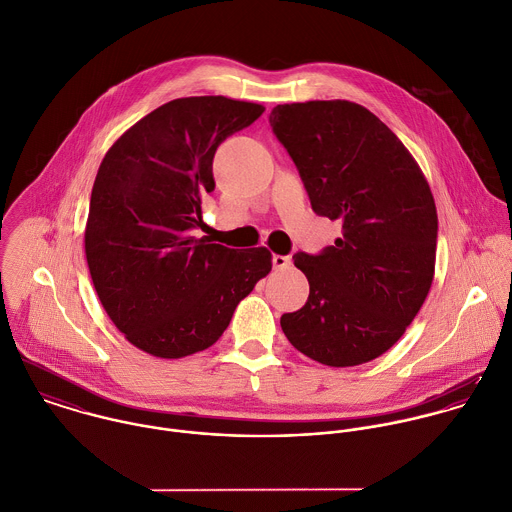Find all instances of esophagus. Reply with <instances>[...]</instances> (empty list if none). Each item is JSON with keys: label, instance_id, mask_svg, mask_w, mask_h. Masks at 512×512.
<instances>
[{"label": "esophagus", "instance_id": "34e87169", "mask_svg": "<svg viewBox=\"0 0 512 512\" xmlns=\"http://www.w3.org/2000/svg\"><path fill=\"white\" fill-rule=\"evenodd\" d=\"M273 267L275 269H289L291 267V257L287 255H273Z\"/></svg>", "mask_w": 512, "mask_h": 512}]
</instances>
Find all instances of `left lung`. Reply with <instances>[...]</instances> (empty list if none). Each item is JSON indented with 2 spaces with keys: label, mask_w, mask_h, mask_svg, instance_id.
Here are the masks:
<instances>
[{
  "label": "left lung",
  "mask_w": 512,
  "mask_h": 512,
  "mask_svg": "<svg viewBox=\"0 0 512 512\" xmlns=\"http://www.w3.org/2000/svg\"><path fill=\"white\" fill-rule=\"evenodd\" d=\"M269 120L312 209L342 223V237L320 255L293 257L310 293L305 307L281 316V328L320 364L360 366L402 338L431 289V188L402 140L362 104H277Z\"/></svg>",
  "instance_id": "1"
}]
</instances>
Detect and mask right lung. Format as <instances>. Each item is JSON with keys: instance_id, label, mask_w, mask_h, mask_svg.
Masks as SVG:
<instances>
[{"instance_id": "obj_1", "label": "right lung", "mask_w": 512, "mask_h": 512, "mask_svg": "<svg viewBox=\"0 0 512 512\" xmlns=\"http://www.w3.org/2000/svg\"><path fill=\"white\" fill-rule=\"evenodd\" d=\"M263 110L227 97L176 99L104 154L85 227L87 263L114 326L150 356L184 358L215 344L273 267L267 247L237 251L190 235L215 188L217 146Z\"/></svg>"}]
</instances>
